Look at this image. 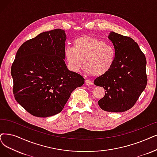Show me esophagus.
<instances>
[{
    "label": "esophagus",
    "instance_id": "1",
    "mask_svg": "<svg viewBox=\"0 0 157 157\" xmlns=\"http://www.w3.org/2000/svg\"><path fill=\"white\" fill-rule=\"evenodd\" d=\"M85 84L87 85V86H92L93 85V82L91 80H86L85 81Z\"/></svg>",
    "mask_w": 157,
    "mask_h": 157
}]
</instances>
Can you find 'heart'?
Listing matches in <instances>:
<instances>
[{
	"label": "heart",
	"instance_id": "1",
	"mask_svg": "<svg viewBox=\"0 0 157 157\" xmlns=\"http://www.w3.org/2000/svg\"><path fill=\"white\" fill-rule=\"evenodd\" d=\"M64 55L71 71L77 72L84 65L86 72L95 77L107 73L113 66L116 57L115 50L111 45L87 35L75 39L74 48L66 47Z\"/></svg>",
	"mask_w": 157,
	"mask_h": 157
}]
</instances>
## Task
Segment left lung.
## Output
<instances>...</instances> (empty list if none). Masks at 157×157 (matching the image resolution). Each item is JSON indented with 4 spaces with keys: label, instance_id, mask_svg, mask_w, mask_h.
Masks as SVG:
<instances>
[{
    "label": "left lung",
    "instance_id": "1",
    "mask_svg": "<svg viewBox=\"0 0 157 157\" xmlns=\"http://www.w3.org/2000/svg\"><path fill=\"white\" fill-rule=\"evenodd\" d=\"M108 39L113 44L116 57L111 70L94 80L95 85L105 90L98 104L106 111L124 112L133 107L146 88V59L130 37L111 31Z\"/></svg>",
    "mask_w": 157,
    "mask_h": 157
}]
</instances>
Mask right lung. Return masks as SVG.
I'll use <instances>...</instances> for the list:
<instances>
[{"label":"right lung","mask_w":157,"mask_h":157,"mask_svg":"<svg viewBox=\"0 0 157 157\" xmlns=\"http://www.w3.org/2000/svg\"><path fill=\"white\" fill-rule=\"evenodd\" d=\"M65 31L40 33L21 45L11 66L17 102L30 114L48 117L58 114L72 91L84 83L65 62Z\"/></svg>","instance_id":"right-lung-1"}]
</instances>
